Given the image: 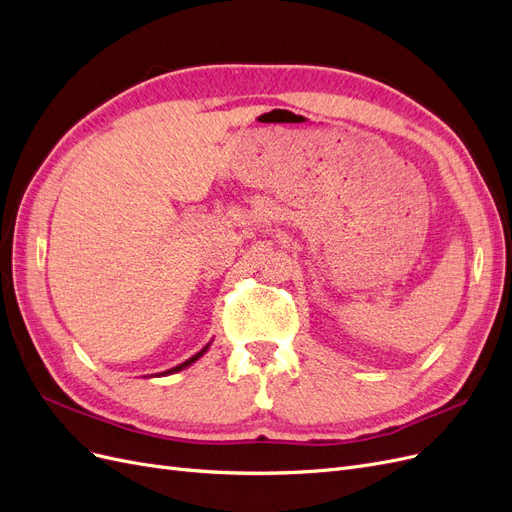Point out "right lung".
<instances>
[{
  "label": "right lung",
  "instance_id": "add662e5",
  "mask_svg": "<svg viewBox=\"0 0 512 512\" xmlns=\"http://www.w3.org/2000/svg\"><path fill=\"white\" fill-rule=\"evenodd\" d=\"M210 344H212V340H210V342H208V344L204 346V349H202L200 353H195L193 357H189L187 361H183V364H178V366H174V368H170V370H166V372H161V374H157V376H168V374H176V372H180V370H185V368H189L191 364H195V361H197V359H200V357H202V355H204V353H206V351L210 349Z\"/></svg>",
  "mask_w": 512,
  "mask_h": 512
}]
</instances>
